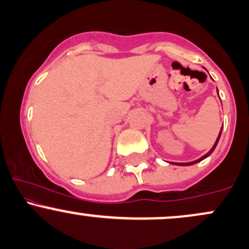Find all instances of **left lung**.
<instances>
[{
  "label": "left lung",
  "mask_w": 249,
  "mask_h": 249,
  "mask_svg": "<svg viewBox=\"0 0 249 249\" xmlns=\"http://www.w3.org/2000/svg\"><path fill=\"white\" fill-rule=\"evenodd\" d=\"M216 91H218V89H216ZM218 95H219V92H218ZM221 132H222V127H221V130H220V133H219V136H218V138H216V141H215V142H214V145H213V147L211 148L210 151H208V152L205 154V156H202L201 158H199V159H196V160H194V161H190V162H171V164H176V165H178V166H190V165H193V164H196V162H199V161H201V160H204L205 158H207L208 156H211V154H212V152L214 151V148L216 147V145H218V142H219V139H220V136H221Z\"/></svg>",
  "instance_id": "obj_1"
}]
</instances>
